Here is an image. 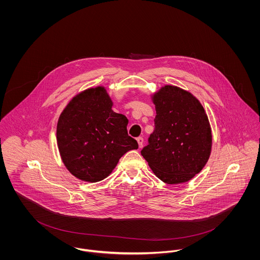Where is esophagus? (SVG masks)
Returning a JSON list of instances; mask_svg holds the SVG:
<instances>
[{
	"mask_svg": "<svg viewBox=\"0 0 260 260\" xmlns=\"http://www.w3.org/2000/svg\"><path fill=\"white\" fill-rule=\"evenodd\" d=\"M137 141H138V143H139V146L141 148L142 145H143V139H142V138H138Z\"/></svg>",
	"mask_w": 260,
	"mask_h": 260,
	"instance_id": "obj_1",
	"label": "esophagus"
}]
</instances>
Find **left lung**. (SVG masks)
I'll list each match as a JSON object with an SVG mask.
<instances>
[{
  "label": "left lung",
  "instance_id": "obj_1",
  "mask_svg": "<svg viewBox=\"0 0 260 260\" xmlns=\"http://www.w3.org/2000/svg\"><path fill=\"white\" fill-rule=\"evenodd\" d=\"M156 116L154 131L141 155L166 184H181L195 177L208 162L212 129L200 103L190 92L165 85L151 95Z\"/></svg>",
  "mask_w": 260,
  "mask_h": 260
}]
</instances>
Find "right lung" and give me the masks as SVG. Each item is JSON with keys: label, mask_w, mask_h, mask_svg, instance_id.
<instances>
[{"label": "right lung", "mask_w": 260, "mask_h": 260, "mask_svg": "<svg viewBox=\"0 0 260 260\" xmlns=\"http://www.w3.org/2000/svg\"><path fill=\"white\" fill-rule=\"evenodd\" d=\"M103 86L74 96L60 114L56 140L60 156L76 178L98 182L107 178L120 157L139 144L127 135L128 120L112 110Z\"/></svg>", "instance_id": "obj_1"}]
</instances>
